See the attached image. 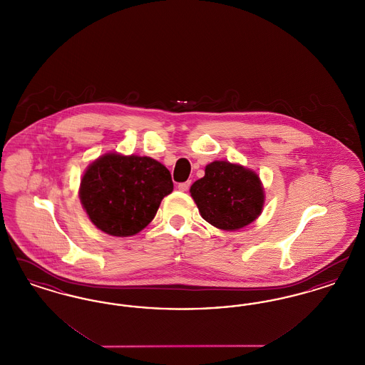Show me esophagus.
I'll return each mask as SVG.
<instances>
[{
	"mask_svg": "<svg viewBox=\"0 0 365 365\" xmlns=\"http://www.w3.org/2000/svg\"><path fill=\"white\" fill-rule=\"evenodd\" d=\"M191 182L190 180H187V182H183V183H179L178 185V189L180 191H187L189 190V187H190Z\"/></svg>",
	"mask_w": 365,
	"mask_h": 365,
	"instance_id": "obj_1",
	"label": "esophagus"
}]
</instances>
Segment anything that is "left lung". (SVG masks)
Returning <instances> with one entry per match:
<instances>
[{
  "label": "left lung",
  "instance_id": "8db88e82",
  "mask_svg": "<svg viewBox=\"0 0 365 365\" xmlns=\"http://www.w3.org/2000/svg\"><path fill=\"white\" fill-rule=\"evenodd\" d=\"M190 192L202 219L226 231L250 225L264 207L259 175L228 161L208 164L205 176L192 183Z\"/></svg>",
  "mask_w": 365,
  "mask_h": 365
}]
</instances>
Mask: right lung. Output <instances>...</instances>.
Segmentation results:
<instances>
[{"label":"right lung","mask_w":365,"mask_h":365,"mask_svg":"<svg viewBox=\"0 0 365 365\" xmlns=\"http://www.w3.org/2000/svg\"><path fill=\"white\" fill-rule=\"evenodd\" d=\"M174 190L170 171L150 157L106 153L87 167L79 198L91 223L113 237L138 234Z\"/></svg>","instance_id":"obj_1"}]
</instances>
